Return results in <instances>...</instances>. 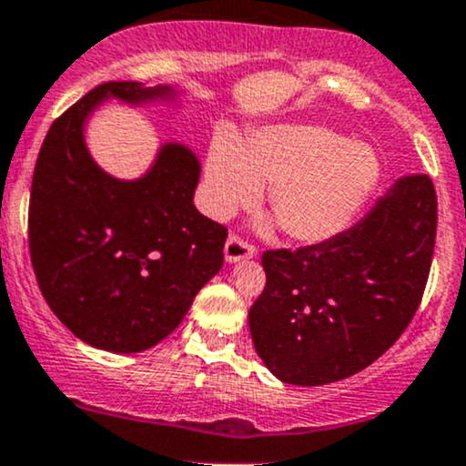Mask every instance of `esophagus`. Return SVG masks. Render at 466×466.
Here are the masks:
<instances>
[{"label": "esophagus", "mask_w": 466, "mask_h": 466, "mask_svg": "<svg viewBox=\"0 0 466 466\" xmlns=\"http://www.w3.org/2000/svg\"><path fill=\"white\" fill-rule=\"evenodd\" d=\"M257 254V248L252 243L243 241L241 237L237 234H229L228 241H225V261L234 263V261H241V258H249Z\"/></svg>", "instance_id": "1"}]
</instances>
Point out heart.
Here are the masks:
<instances>
[{
    "label": "heart",
    "mask_w": 466,
    "mask_h": 466,
    "mask_svg": "<svg viewBox=\"0 0 466 466\" xmlns=\"http://www.w3.org/2000/svg\"><path fill=\"white\" fill-rule=\"evenodd\" d=\"M381 176L380 156L321 125H272L246 140L218 129L203 176V208L228 218L261 196L283 232L299 243H321L355 220Z\"/></svg>",
    "instance_id": "heart-1"
}]
</instances>
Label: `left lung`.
Listing matches in <instances>:
<instances>
[{"label":"left lung","instance_id":"obj_1","mask_svg":"<svg viewBox=\"0 0 466 466\" xmlns=\"http://www.w3.org/2000/svg\"><path fill=\"white\" fill-rule=\"evenodd\" d=\"M435 229L433 180L410 174L337 237L266 249V288L249 308V332L270 373L321 386L384 355L422 301Z\"/></svg>","mask_w":466,"mask_h":466}]
</instances>
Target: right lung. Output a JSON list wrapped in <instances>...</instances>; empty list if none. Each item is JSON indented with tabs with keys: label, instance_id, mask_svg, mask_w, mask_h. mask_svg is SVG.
I'll return each instance as SVG.
<instances>
[{
	"label": "right lung",
	"instance_id": "obj_1",
	"mask_svg": "<svg viewBox=\"0 0 466 466\" xmlns=\"http://www.w3.org/2000/svg\"><path fill=\"white\" fill-rule=\"evenodd\" d=\"M171 93L97 85L53 122L33 171L28 249L37 286L57 319L100 350L163 341L223 266L228 228L194 208L200 165L187 147L165 145L143 178L117 180L85 145V122L102 100L136 105Z\"/></svg>",
	"mask_w": 466,
	"mask_h": 466
}]
</instances>
